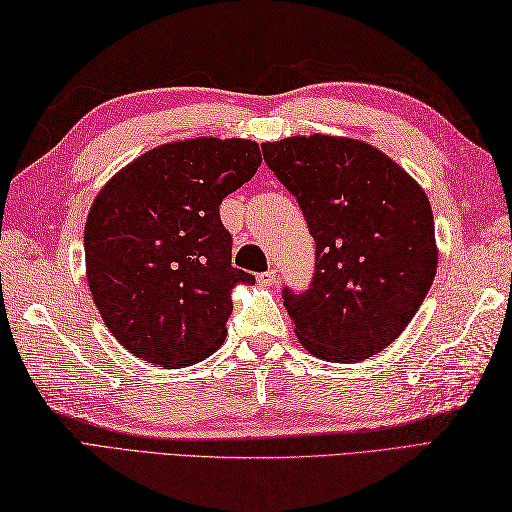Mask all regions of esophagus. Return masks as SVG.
<instances>
[{"label": "esophagus", "instance_id": "obj_1", "mask_svg": "<svg viewBox=\"0 0 512 512\" xmlns=\"http://www.w3.org/2000/svg\"><path fill=\"white\" fill-rule=\"evenodd\" d=\"M276 282H278V271L276 269H269V271L258 273V284L260 286H271V284H276Z\"/></svg>", "mask_w": 512, "mask_h": 512}]
</instances>
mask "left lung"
<instances>
[{
	"instance_id": "8db88e82",
	"label": "left lung",
	"mask_w": 512,
	"mask_h": 512,
	"mask_svg": "<svg viewBox=\"0 0 512 512\" xmlns=\"http://www.w3.org/2000/svg\"><path fill=\"white\" fill-rule=\"evenodd\" d=\"M263 156L315 239L308 289H282L299 341L328 363L382 352L415 317L436 273L426 193L389 156L354 139L291 136L265 143Z\"/></svg>"
}]
</instances>
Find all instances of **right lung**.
I'll return each mask as SVG.
<instances>
[{
  "label": "right lung",
  "instance_id": "1",
  "mask_svg": "<svg viewBox=\"0 0 512 512\" xmlns=\"http://www.w3.org/2000/svg\"><path fill=\"white\" fill-rule=\"evenodd\" d=\"M260 149L243 139H191L152 149L112 178L84 228L86 278L108 330L162 367L208 358L226 339L234 284L223 197L254 178Z\"/></svg>",
  "mask_w": 512,
  "mask_h": 512
}]
</instances>
